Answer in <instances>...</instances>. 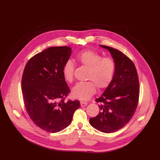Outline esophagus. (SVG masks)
<instances>
[{"mask_svg": "<svg viewBox=\"0 0 160 160\" xmlns=\"http://www.w3.org/2000/svg\"><path fill=\"white\" fill-rule=\"evenodd\" d=\"M87 105H88V102H83V101L80 102L81 107H84V106H86Z\"/></svg>", "mask_w": 160, "mask_h": 160, "instance_id": "esophagus-1", "label": "esophagus"}]
</instances>
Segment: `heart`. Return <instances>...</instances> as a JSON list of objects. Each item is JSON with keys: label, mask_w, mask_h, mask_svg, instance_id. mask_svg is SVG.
Segmentation results:
<instances>
[{"label": "heart", "mask_w": 160, "mask_h": 160, "mask_svg": "<svg viewBox=\"0 0 160 160\" xmlns=\"http://www.w3.org/2000/svg\"><path fill=\"white\" fill-rule=\"evenodd\" d=\"M77 60L80 64L87 67L86 79L85 82H79L72 90V95L82 100H87L93 96L99 89H105L109 86L114 77L116 63L111 57H102L97 52L92 50H84L77 55ZM75 64L71 60H67L63 68V75L65 80L72 82L74 78Z\"/></svg>", "instance_id": "obj_1"}]
</instances>
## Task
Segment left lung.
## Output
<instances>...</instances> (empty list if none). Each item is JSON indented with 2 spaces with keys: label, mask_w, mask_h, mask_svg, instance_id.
I'll use <instances>...</instances> for the list:
<instances>
[{
  "label": "left lung",
  "mask_w": 160,
  "mask_h": 160,
  "mask_svg": "<svg viewBox=\"0 0 160 160\" xmlns=\"http://www.w3.org/2000/svg\"><path fill=\"white\" fill-rule=\"evenodd\" d=\"M110 52L116 63L112 82L104 93L96 99L100 112L90 124L104 133L121 129L135 113L139 102V83L136 66L130 59L119 50L101 45Z\"/></svg>",
  "instance_id": "8db88e82"
}]
</instances>
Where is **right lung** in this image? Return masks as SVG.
<instances>
[{
    "label": "right lung",
    "mask_w": 160,
    "mask_h": 160,
    "mask_svg": "<svg viewBox=\"0 0 160 160\" xmlns=\"http://www.w3.org/2000/svg\"><path fill=\"white\" fill-rule=\"evenodd\" d=\"M71 48L51 47L32 57L24 67L21 88L27 112L41 129L56 133L71 123L80 102L68 100L71 92L63 75Z\"/></svg>",
    "instance_id": "obj_1"
}]
</instances>
